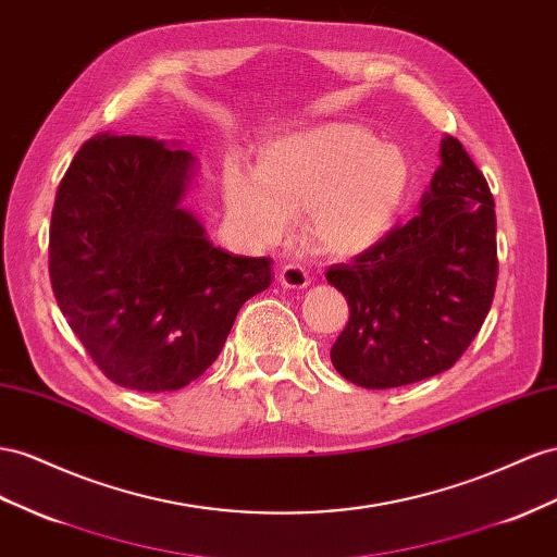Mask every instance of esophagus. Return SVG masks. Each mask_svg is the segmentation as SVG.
<instances>
[{
  "mask_svg": "<svg viewBox=\"0 0 557 557\" xmlns=\"http://www.w3.org/2000/svg\"><path fill=\"white\" fill-rule=\"evenodd\" d=\"M278 281H281L283 288L299 290V288H307V285H309V274H307L305 267L285 264L278 272Z\"/></svg>",
  "mask_w": 557,
  "mask_h": 557,
  "instance_id": "34e87169",
  "label": "esophagus"
}]
</instances>
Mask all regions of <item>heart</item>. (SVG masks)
Listing matches in <instances>:
<instances>
[{
  "mask_svg": "<svg viewBox=\"0 0 557 557\" xmlns=\"http://www.w3.org/2000/svg\"><path fill=\"white\" fill-rule=\"evenodd\" d=\"M412 166L398 145L358 124H321L267 140L255 173L230 163L222 175L227 218L246 242L276 244L293 215L333 258L382 244L408 197Z\"/></svg>",
  "mask_w": 557,
  "mask_h": 557,
  "instance_id": "1",
  "label": "heart"
}]
</instances>
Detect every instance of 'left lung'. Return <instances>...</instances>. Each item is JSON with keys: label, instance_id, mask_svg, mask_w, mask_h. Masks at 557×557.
<instances>
[{"label": "left lung", "instance_id": "1", "mask_svg": "<svg viewBox=\"0 0 557 557\" xmlns=\"http://www.w3.org/2000/svg\"><path fill=\"white\" fill-rule=\"evenodd\" d=\"M497 215L485 175L445 135L417 215L349 264L327 269L349 305L330 349L363 388L414 384L453 368L475 339L497 288Z\"/></svg>", "mask_w": 557, "mask_h": 557}]
</instances>
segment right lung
I'll use <instances>...</instances> for the list:
<instances>
[{
	"instance_id": "obj_1",
	"label": "right lung",
	"mask_w": 557,
	"mask_h": 557,
	"mask_svg": "<svg viewBox=\"0 0 557 557\" xmlns=\"http://www.w3.org/2000/svg\"><path fill=\"white\" fill-rule=\"evenodd\" d=\"M197 159L177 145L100 133L55 194L49 274L58 307L114 384L177 391L213 366L272 262L215 248L183 208Z\"/></svg>"
}]
</instances>
